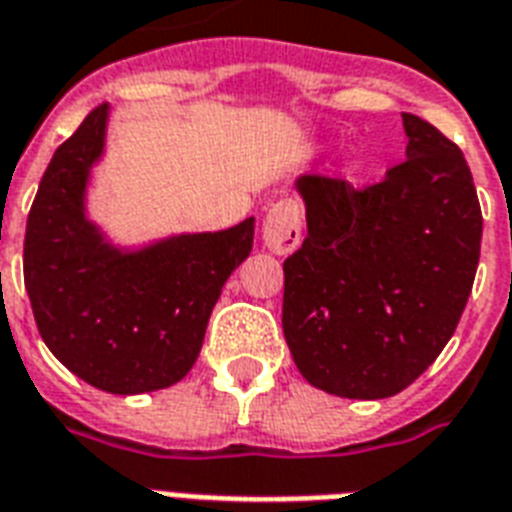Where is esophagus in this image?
<instances>
[{
    "label": "esophagus",
    "instance_id": "34e87169",
    "mask_svg": "<svg viewBox=\"0 0 512 512\" xmlns=\"http://www.w3.org/2000/svg\"><path fill=\"white\" fill-rule=\"evenodd\" d=\"M300 228H303V209L295 201H279L268 209L263 220L265 247L276 255H290L300 247Z\"/></svg>",
    "mask_w": 512,
    "mask_h": 512
}]
</instances>
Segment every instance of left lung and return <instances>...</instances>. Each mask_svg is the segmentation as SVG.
Returning <instances> with one entry per match:
<instances>
[{"instance_id":"obj_1","label":"left lung","mask_w":512,"mask_h":512,"mask_svg":"<svg viewBox=\"0 0 512 512\" xmlns=\"http://www.w3.org/2000/svg\"><path fill=\"white\" fill-rule=\"evenodd\" d=\"M405 161L376 185L303 174L308 233L284 260L282 327L308 384L349 400L403 392L454 335L483 217L462 150L403 112Z\"/></svg>"}]
</instances>
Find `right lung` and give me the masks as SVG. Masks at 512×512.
<instances>
[{"mask_svg": "<svg viewBox=\"0 0 512 512\" xmlns=\"http://www.w3.org/2000/svg\"><path fill=\"white\" fill-rule=\"evenodd\" d=\"M107 115V104L93 109L50 158L26 222L23 282L61 365L101 392L142 395L190 373L222 284L252 252L255 217L139 252L107 244L85 217Z\"/></svg>", "mask_w": 512, "mask_h": 512, "instance_id": "1", "label": "right lung"}]
</instances>
